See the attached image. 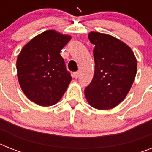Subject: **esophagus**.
Listing matches in <instances>:
<instances>
[{
    "label": "esophagus",
    "instance_id": "esophagus-1",
    "mask_svg": "<svg viewBox=\"0 0 152 152\" xmlns=\"http://www.w3.org/2000/svg\"><path fill=\"white\" fill-rule=\"evenodd\" d=\"M73 76L75 78H78L79 76H80V72H75L73 73Z\"/></svg>",
    "mask_w": 152,
    "mask_h": 152
}]
</instances>
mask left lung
<instances>
[{"label":"left lung","mask_w":152,"mask_h":152,"mask_svg":"<svg viewBox=\"0 0 152 152\" xmlns=\"http://www.w3.org/2000/svg\"><path fill=\"white\" fill-rule=\"evenodd\" d=\"M95 74L84 90L86 99L98 110H110L125 99L134 82L137 58L127 44L110 34L91 31Z\"/></svg>","instance_id":"obj_1"}]
</instances>
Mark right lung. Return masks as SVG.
<instances>
[{"instance_id":"1","label":"right lung","mask_w":152,"mask_h":152,"mask_svg":"<svg viewBox=\"0 0 152 152\" xmlns=\"http://www.w3.org/2000/svg\"><path fill=\"white\" fill-rule=\"evenodd\" d=\"M55 30H48L28 42L16 61L17 77L26 97L37 105L57 103L67 90L72 77L60 54L71 39Z\"/></svg>"}]
</instances>
